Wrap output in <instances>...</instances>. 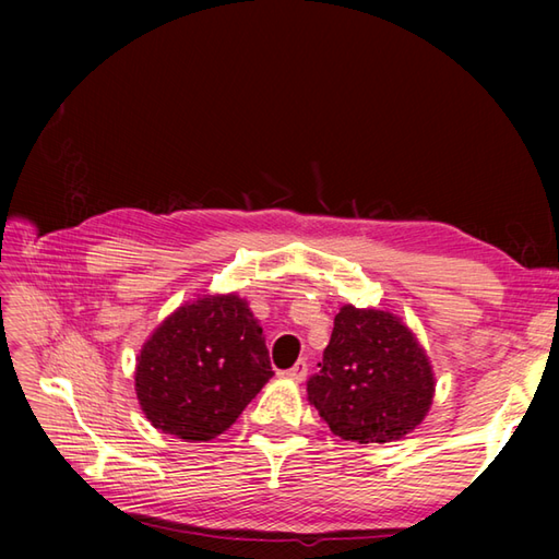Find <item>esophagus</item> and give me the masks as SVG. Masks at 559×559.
I'll return each instance as SVG.
<instances>
[{
	"instance_id": "esophagus-1",
	"label": "esophagus",
	"mask_w": 559,
	"mask_h": 559,
	"mask_svg": "<svg viewBox=\"0 0 559 559\" xmlns=\"http://www.w3.org/2000/svg\"><path fill=\"white\" fill-rule=\"evenodd\" d=\"M282 376L294 380V382H302V380H306V376H308V364H306V359H298L289 370H284Z\"/></svg>"
}]
</instances>
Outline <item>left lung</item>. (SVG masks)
I'll return each mask as SVG.
<instances>
[{"instance_id":"obj_1","label":"left lung","mask_w":559,"mask_h":559,"mask_svg":"<svg viewBox=\"0 0 559 559\" xmlns=\"http://www.w3.org/2000/svg\"><path fill=\"white\" fill-rule=\"evenodd\" d=\"M436 392L427 349L401 317L343 306L308 382V401L329 429L359 445L401 441L427 417Z\"/></svg>"}]
</instances>
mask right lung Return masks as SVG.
<instances>
[{
	"instance_id": "add662e5",
	"label": "right lung",
	"mask_w": 559,
	"mask_h": 559,
	"mask_svg": "<svg viewBox=\"0 0 559 559\" xmlns=\"http://www.w3.org/2000/svg\"><path fill=\"white\" fill-rule=\"evenodd\" d=\"M273 376L249 302L238 294H207L183 302L146 337L134 392L151 425L198 443L230 429Z\"/></svg>"
}]
</instances>
